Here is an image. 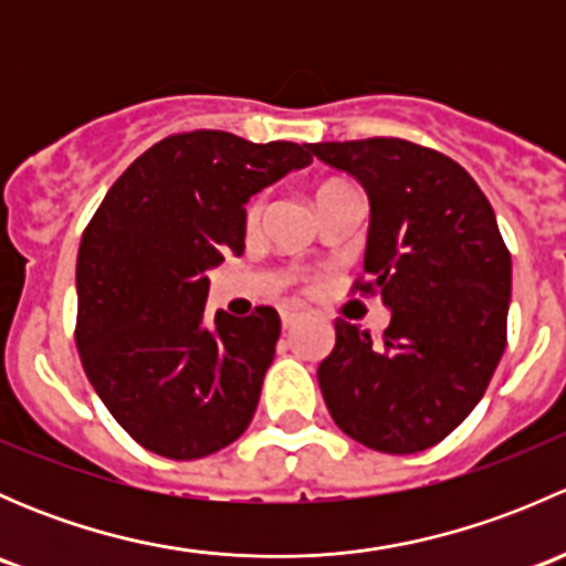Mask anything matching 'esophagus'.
<instances>
[{"instance_id":"esophagus-1","label":"esophagus","mask_w":566,"mask_h":566,"mask_svg":"<svg viewBox=\"0 0 566 566\" xmlns=\"http://www.w3.org/2000/svg\"><path fill=\"white\" fill-rule=\"evenodd\" d=\"M301 319H304V312L282 310V325H284V328H295V325H298Z\"/></svg>"}]
</instances>
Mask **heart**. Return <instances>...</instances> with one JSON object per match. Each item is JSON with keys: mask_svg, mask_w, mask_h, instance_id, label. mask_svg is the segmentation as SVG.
<instances>
[{"mask_svg": "<svg viewBox=\"0 0 566 566\" xmlns=\"http://www.w3.org/2000/svg\"><path fill=\"white\" fill-rule=\"evenodd\" d=\"M325 188H334V186H325ZM325 188H323V191H325ZM262 208H265V199H262V197H256V199H254V202H251V205H249V213H247L249 224H254V221H256V219H260Z\"/></svg>", "mask_w": 566, "mask_h": 566, "instance_id": "heart-1", "label": "heart"}]
</instances>
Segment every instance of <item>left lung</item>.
I'll return each instance as SVG.
<instances>
[{
	"label": "left lung",
	"instance_id": "obj_1",
	"mask_svg": "<svg viewBox=\"0 0 566 566\" xmlns=\"http://www.w3.org/2000/svg\"><path fill=\"white\" fill-rule=\"evenodd\" d=\"M312 153L367 191L364 273L373 279L356 290L391 310L378 345L336 319L319 391L353 441L386 454L424 452L476 408L499 367L510 249L482 188L443 153L394 136L317 142Z\"/></svg>",
	"mask_w": 566,
	"mask_h": 566
}]
</instances>
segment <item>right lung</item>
I'll return each mask as SVG.
<instances>
[{"label": "right lung", "instance_id": "add662e5", "mask_svg": "<svg viewBox=\"0 0 566 566\" xmlns=\"http://www.w3.org/2000/svg\"><path fill=\"white\" fill-rule=\"evenodd\" d=\"M312 164V145L224 130L175 134L142 153L95 210L76 262V347L117 424L150 452L197 460L243 436L282 319L216 312L210 268L243 254L247 202Z\"/></svg>", "mask_w": 566, "mask_h": 566}]
</instances>
